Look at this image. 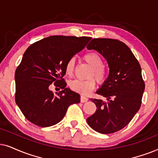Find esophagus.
Wrapping results in <instances>:
<instances>
[{
  "label": "esophagus",
  "instance_id": "obj_1",
  "mask_svg": "<svg viewBox=\"0 0 158 158\" xmlns=\"http://www.w3.org/2000/svg\"><path fill=\"white\" fill-rule=\"evenodd\" d=\"M87 100H88V98H86V97L82 96V95L81 96V98H80L81 102H86Z\"/></svg>",
  "mask_w": 158,
  "mask_h": 158
}]
</instances>
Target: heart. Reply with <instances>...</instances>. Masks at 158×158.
<instances>
[{"mask_svg":"<svg viewBox=\"0 0 158 158\" xmlns=\"http://www.w3.org/2000/svg\"><path fill=\"white\" fill-rule=\"evenodd\" d=\"M83 59L92 67L90 70L89 77L87 80H76L71 81L69 83L70 88L73 91L78 92L81 95H87L95 87V80L99 83L104 82L106 79L107 73L103 66V59L100 54L96 52H90L83 56ZM75 69V60L71 58L67 61L65 66V73L69 77H72Z\"/></svg>","mask_w":158,"mask_h":158,"instance_id":"heart-1","label":"heart"}]
</instances>
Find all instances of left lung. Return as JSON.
I'll use <instances>...</instances> for the list:
<instances>
[{
    "label": "left lung",
    "instance_id": "left-lung-1",
    "mask_svg": "<svg viewBox=\"0 0 158 158\" xmlns=\"http://www.w3.org/2000/svg\"><path fill=\"white\" fill-rule=\"evenodd\" d=\"M87 48L100 52L110 69L108 78L96 92L107 102L90 99L97 110L87 118V123L99 133H114L129 124L139 110L145 87L142 69L130 48L118 40L94 38Z\"/></svg>",
    "mask_w": 158,
    "mask_h": 158
}]
</instances>
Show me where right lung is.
Masks as SVG:
<instances>
[{
  "instance_id": "right-lung-1",
  "label": "right lung",
  "mask_w": 158,
  "mask_h": 158,
  "mask_svg": "<svg viewBox=\"0 0 158 158\" xmlns=\"http://www.w3.org/2000/svg\"><path fill=\"white\" fill-rule=\"evenodd\" d=\"M91 39L55 35L27 48L15 72V100L29 121L38 127H51L64 118L71 104L80 102V95L66 88L63 77L67 61ZM52 83L63 89L56 96L49 89Z\"/></svg>"
}]
</instances>
